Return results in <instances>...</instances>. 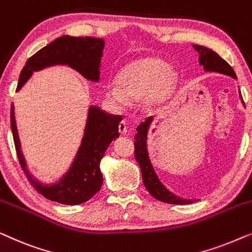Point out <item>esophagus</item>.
Wrapping results in <instances>:
<instances>
[{"label": "esophagus", "mask_w": 252, "mask_h": 252, "mask_svg": "<svg viewBox=\"0 0 252 252\" xmlns=\"http://www.w3.org/2000/svg\"><path fill=\"white\" fill-rule=\"evenodd\" d=\"M118 129H119V133L122 134H126L127 133V126H126V123L124 122H120L119 125H118Z\"/></svg>", "instance_id": "esophagus-1"}]
</instances>
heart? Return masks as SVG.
Instances as JSON below:
<instances>
[{"mask_svg":"<svg viewBox=\"0 0 252 252\" xmlns=\"http://www.w3.org/2000/svg\"><path fill=\"white\" fill-rule=\"evenodd\" d=\"M174 74L170 65L158 58H144L133 62L117 75V86L108 85L105 95L116 103L123 104L127 98L143 97L146 104L161 101L173 84Z\"/></svg>","mask_w":252,"mask_h":252,"instance_id":"obj_1","label":"heart"}]
</instances>
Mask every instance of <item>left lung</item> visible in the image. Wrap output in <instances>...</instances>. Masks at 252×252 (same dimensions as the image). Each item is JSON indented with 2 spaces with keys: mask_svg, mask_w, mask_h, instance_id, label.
I'll use <instances>...</instances> for the list:
<instances>
[{
  "mask_svg": "<svg viewBox=\"0 0 252 252\" xmlns=\"http://www.w3.org/2000/svg\"><path fill=\"white\" fill-rule=\"evenodd\" d=\"M192 47L199 54V64L202 65L205 71L219 72V73L230 75L232 78L236 79V74L233 67L225 60H222L218 54L209 49V48L198 46V44H192ZM151 120H153V117H148L144 122L141 123L137 126V133H135V137H134V140H135L134 141V146H135V154L134 155H135V159L139 163L141 172H142L144 187L147 188V190L150 192L153 197L160 202L168 203V204H190V203L195 202L194 199L178 197L173 192L168 191L161 185L159 179L157 178V174L155 173L147 150V132Z\"/></svg>",
  "mask_w": 252,
  "mask_h": 252,
  "instance_id": "1",
  "label": "left lung"
}]
</instances>
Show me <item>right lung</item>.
<instances>
[{"mask_svg": "<svg viewBox=\"0 0 252 252\" xmlns=\"http://www.w3.org/2000/svg\"><path fill=\"white\" fill-rule=\"evenodd\" d=\"M104 41L92 36L64 35L54 40L27 60L19 75L17 91L27 81L33 71L53 64H67L80 72L87 79L97 81L99 78L102 50ZM122 116L111 115L97 106L88 111L85 135L77 157L66 175L54 186H43L37 182L26 170L25 159L20 151V142L13 115V104L10 110L13 142L19 164L32 187L50 201L62 204L75 205L87 202L102 187L103 175L99 171V161L112 140L119 136L118 125Z\"/></svg>", "mask_w": 252, "mask_h": 252, "instance_id": "add662e5", "label": "right lung"}]
</instances>
